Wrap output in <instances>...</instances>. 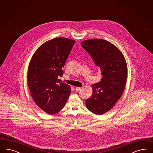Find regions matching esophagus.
I'll return each mask as SVG.
<instances>
[{"mask_svg":"<svg viewBox=\"0 0 153 153\" xmlns=\"http://www.w3.org/2000/svg\"><path fill=\"white\" fill-rule=\"evenodd\" d=\"M82 89V87H75V90L76 91L80 90Z\"/></svg>","mask_w":153,"mask_h":153,"instance_id":"esophagus-1","label":"esophagus"}]
</instances>
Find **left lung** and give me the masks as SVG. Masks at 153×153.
Masks as SVG:
<instances>
[{"label": "left lung", "mask_w": 153, "mask_h": 153, "mask_svg": "<svg viewBox=\"0 0 153 153\" xmlns=\"http://www.w3.org/2000/svg\"><path fill=\"white\" fill-rule=\"evenodd\" d=\"M101 70V82L93 84L92 94L85 100L92 113L102 115L110 111L120 99L128 78V68L122 52L111 42L92 39L81 42Z\"/></svg>", "instance_id": "8db88e82"}]
</instances>
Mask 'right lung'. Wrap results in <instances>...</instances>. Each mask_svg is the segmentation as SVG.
<instances>
[{
	"instance_id": "right-lung-1",
	"label": "right lung",
	"mask_w": 153,
	"mask_h": 153,
	"mask_svg": "<svg viewBox=\"0 0 153 153\" xmlns=\"http://www.w3.org/2000/svg\"><path fill=\"white\" fill-rule=\"evenodd\" d=\"M75 43V40L58 37L42 44L29 64L27 82L35 103L49 114L59 112L71 93L69 85L58 78Z\"/></svg>"
}]
</instances>
